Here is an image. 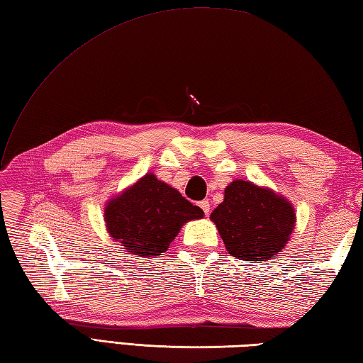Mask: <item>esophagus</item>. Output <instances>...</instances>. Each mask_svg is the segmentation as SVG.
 I'll use <instances>...</instances> for the list:
<instances>
[{
    "label": "esophagus",
    "instance_id": "1",
    "mask_svg": "<svg viewBox=\"0 0 363 363\" xmlns=\"http://www.w3.org/2000/svg\"><path fill=\"white\" fill-rule=\"evenodd\" d=\"M199 207H201L203 212H204L206 215H209V211H211V204H209V201H207V199H204V201L199 203Z\"/></svg>",
    "mask_w": 363,
    "mask_h": 363
}]
</instances>
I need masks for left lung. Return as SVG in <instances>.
<instances>
[{
  "label": "left lung",
  "mask_w": 363,
  "mask_h": 363,
  "mask_svg": "<svg viewBox=\"0 0 363 363\" xmlns=\"http://www.w3.org/2000/svg\"><path fill=\"white\" fill-rule=\"evenodd\" d=\"M230 256L240 260H269L279 254L295 229L290 201L273 190L237 179L211 213Z\"/></svg>",
  "instance_id": "left-lung-1"
}]
</instances>
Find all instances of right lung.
Wrapping results in <instances>:
<instances>
[{
	"mask_svg": "<svg viewBox=\"0 0 363 363\" xmlns=\"http://www.w3.org/2000/svg\"><path fill=\"white\" fill-rule=\"evenodd\" d=\"M203 215L176 189L148 173L106 204L104 221L128 254L152 257L168 250L184 223Z\"/></svg>",
	"mask_w": 363,
	"mask_h": 363,
	"instance_id": "right-lung-1",
	"label": "right lung"
}]
</instances>
